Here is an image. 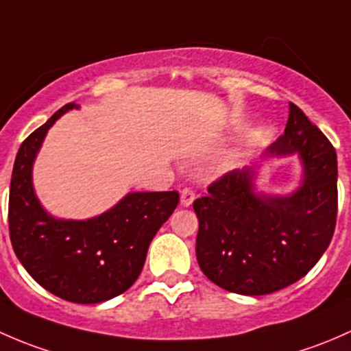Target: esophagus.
<instances>
[{
    "instance_id": "34e87169",
    "label": "esophagus",
    "mask_w": 351,
    "mask_h": 351,
    "mask_svg": "<svg viewBox=\"0 0 351 351\" xmlns=\"http://www.w3.org/2000/svg\"><path fill=\"white\" fill-rule=\"evenodd\" d=\"M196 199V193H194L191 187H184L182 191H180V204L182 206H191L193 204V201Z\"/></svg>"
}]
</instances>
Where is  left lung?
Masks as SVG:
<instances>
[{"label": "left lung", "instance_id": "left-lung-1", "mask_svg": "<svg viewBox=\"0 0 351 351\" xmlns=\"http://www.w3.org/2000/svg\"><path fill=\"white\" fill-rule=\"evenodd\" d=\"M298 154L302 184L289 196L255 193V171H231L194 201L196 256L211 282L234 294L263 295L298 282L326 252L338 213V162L330 140L289 103L284 135L267 157Z\"/></svg>", "mask_w": 351, "mask_h": 351}]
</instances>
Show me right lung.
<instances>
[{
	"label": "right lung",
	"mask_w": 351,
	"mask_h": 351,
	"mask_svg": "<svg viewBox=\"0 0 351 351\" xmlns=\"http://www.w3.org/2000/svg\"><path fill=\"white\" fill-rule=\"evenodd\" d=\"M60 108L21 143L10 184L8 223L13 250L27 272L53 295L96 304L123 294L138 279L158 228L174 213L179 193H130L96 218L57 219L42 208L32 182L37 152Z\"/></svg>",
	"instance_id": "add662e5"
}]
</instances>
